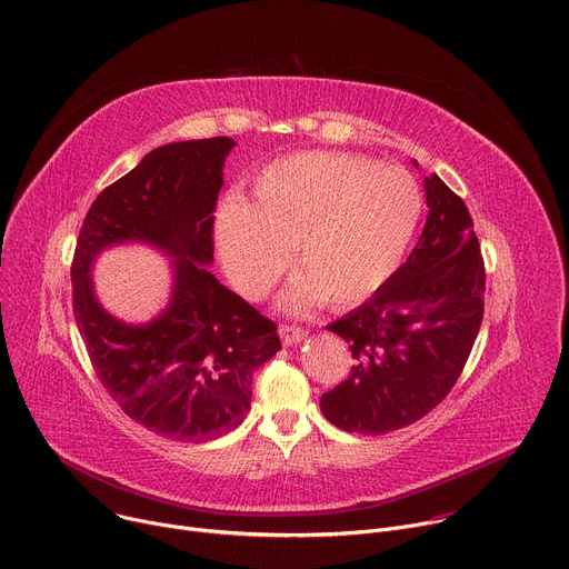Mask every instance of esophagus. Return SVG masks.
I'll list each match as a JSON object with an SVG mask.
<instances>
[{
    "mask_svg": "<svg viewBox=\"0 0 569 569\" xmlns=\"http://www.w3.org/2000/svg\"><path fill=\"white\" fill-rule=\"evenodd\" d=\"M278 335H280V339H282L284 346H296V343H300V341L307 337V330L296 328V326H280Z\"/></svg>",
    "mask_w": 569,
    "mask_h": 569,
    "instance_id": "34e87169",
    "label": "esophagus"
}]
</instances>
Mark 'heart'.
<instances>
[{"instance_id":"heart-1","label":"heart","mask_w":569,"mask_h":569,"mask_svg":"<svg viewBox=\"0 0 569 569\" xmlns=\"http://www.w3.org/2000/svg\"><path fill=\"white\" fill-rule=\"evenodd\" d=\"M418 182L400 167L330 151H305L267 164L250 201L228 197L214 219V248L232 287L262 298L293 262L280 296L287 311L326 300L359 305L402 262L418 226Z\"/></svg>"}]
</instances>
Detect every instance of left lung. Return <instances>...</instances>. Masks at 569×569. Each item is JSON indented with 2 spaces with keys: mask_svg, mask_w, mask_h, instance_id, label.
<instances>
[{
  "mask_svg": "<svg viewBox=\"0 0 569 569\" xmlns=\"http://www.w3.org/2000/svg\"><path fill=\"white\" fill-rule=\"evenodd\" d=\"M425 197L429 214L407 262L326 328L350 343L355 361L348 380L323 393L321 411L350 433L382 436L427 416L459 380L483 319L470 212L436 173L425 178Z\"/></svg>",
  "mask_w": 569,
  "mask_h": 569,
  "instance_id": "obj_1",
  "label": "left lung"
}]
</instances>
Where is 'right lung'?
<instances>
[{"label": "right lung", "mask_w": 569, "mask_h": 569, "mask_svg": "<svg viewBox=\"0 0 569 569\" xmlns=\"http://www.w3.org/2000/svg\"><path fill=\"white\" fill-rule=\"evenodd\" d=\"M230 138L153 149L106 187L79 232L74 319L101 385L121 411L171 440L203 443L243 422L252 375L278 350L276 323L212 271V212ZM142 242L171 260L168 305L151 322L117 320L98 300L91 269L103 249Z\"/></svg>", "instance_id": "add662e5"}]
</instances>
